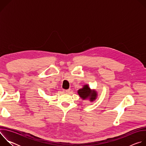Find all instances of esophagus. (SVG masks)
I'll use <instances>...</instances> for the list:
<instances>
[{
	"instance_id": "esophagus-1",
	"label": "esophagus",
	"mask_w": 146,
	"mask_h": 146,
	"mask_svg": "<svg viewBox=\"0 0 146 146\" xmlns=\"http://www.w3.org/2000/svg\"><path fill=\"white\" fill-rule=\"evenodd\" d=\"M70 90H64V92H65V93H66V94H68V93H69V92H70Z\"/></svg>"
}]
</instances>
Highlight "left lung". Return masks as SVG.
Returning a JSON list of instances; mask_svg holds the SVG:
<instances>
[{
  "instance_id": "8db88e82",
  "label": "left lung",
  "mask_w": 146,
  "mask_h": 146,
  "mask_svg": "<svg viewBox=\"0 0 146 146\" xmlns=\"http://www.w3.org/2000/svg\"><path fill=\"white\" fill-rule=\"evenodd\" d=\"M77 93L83 100L89 99L91 102H93L97 98L96 91L91 90L88 85L84 86L82 88L77 91Z\"/></svg>"
}]
</instances>
